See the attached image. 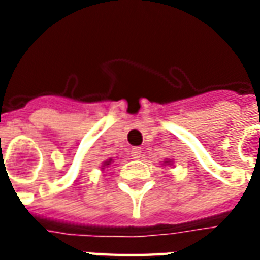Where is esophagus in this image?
I'll use <instances>...</instances> for the list:
<instances>
[{
    "instance_id": "34e87169",
    "label": "esophagus",
    "mask_w": 260,
    "mask_h": 260,
    "mask_svg": "<svg viewBox=\"0 0 260 260\" xmlns=\"http://www.w3.org/2000/svg\"><path fill=\"white\" fill-rule=\"evenodd\" d=\"M142 153H143L142 147H134V149H132V152H131V154H132V157L134 158H141Z\"/></svg>"
}]
</instances>
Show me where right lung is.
<instances>
[{"label":"right lung","mask_w":260,"mask_h":260,"mask_svg":"<svg viewBox=\"0 0 260 260\" xmlns=\"http://www.w3.org/2000/svg\"><path fill=\"white\" fill-rule=\"evenodd\" d=\"M110 161H111V160H110ZM110 161H106V163H104V166H108V164H110Z\"/></svg>","instance_id":"1"}]
</instances>
